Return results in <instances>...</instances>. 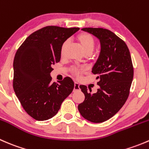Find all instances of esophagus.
Masks as SVG:
<instances>
[{
    "label": "esophagus",
    "instance_id": "esophagus-1",
    "mask_svg": "<svg viewBox=\"0 0 149 149\" xmlns=\"http://www.w3.org/2000/svg\"><path fill=\"white\" fill-rule=\"evenodd\" d=\"M79 84L78 82H75L74 83V88H73V91H79L80 89V87H79Z\"/></svg>",
    "mask_w": 149,
    "mask_h": 149
}]
</instances>
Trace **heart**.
I'll use <instances>...</instances> for the list:
<instances>
[{
    "label": "heart",
    "instance_id": "heart-1",
    "mask_svg": "<svg viewBox=\"0 0 149 149\" xmlns=\"http://www.w3.org/2000/svg\"><path fill=\"white\" fill-rule=\"evenodd\" d=\"M77 40L79 44H80V45L81 46L82 49H84L85 53L90 54L94 50V46H95V40L90 34L86 32L80 33L77 36ZM68 41H65L61 45V55H63L66 47L68 45ZM70 70H71V73H73V75L76 76H79L84 71V69L79 67H73Z\"/></svg>",
    "mask_w": 149,
    "mask_h": 149
}]
</instances>
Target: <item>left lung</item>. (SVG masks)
<instances>
[{"label":"left lung","mask_w":149,"mask_h":149,"mask_svg":"<svg viewBox=\"0 0 149 149\" xmlns=\"http://www.w3.org/2000/svg\"><path fill=\"white\" fill-rule=\"evenodd\" d=\"M100 40L101 51L92 73L99 88L91 93L80 85L85 100L78 106L81 116L92 123H102L113 117L124 105L133 79V66L127 45L112 31L103 28H83Z\"/></svg>","instance_id":"left-lung-1"}]
</instances>
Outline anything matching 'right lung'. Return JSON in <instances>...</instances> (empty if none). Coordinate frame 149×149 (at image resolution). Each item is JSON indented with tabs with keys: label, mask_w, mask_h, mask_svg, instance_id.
<instances>
[{
	"label": "right lung",
	"mask_w": 149,
	"mask_h": 149,
	"mask_svg": "<svg viewBox=\"0 0 149 149\" xmlns=\"http://www.w3.org/2000/svg\"><path fill=\"white\" fill-rule=\"evenodd\" d=\"M79 28L43 27L30 34L13 60V87L26 113L36 120L50 119L72 92L74 83L65 77L52 82V65L61 61V47Z\"/></svg>",
	"instance_id": "obj_1"
}]
</instances>
